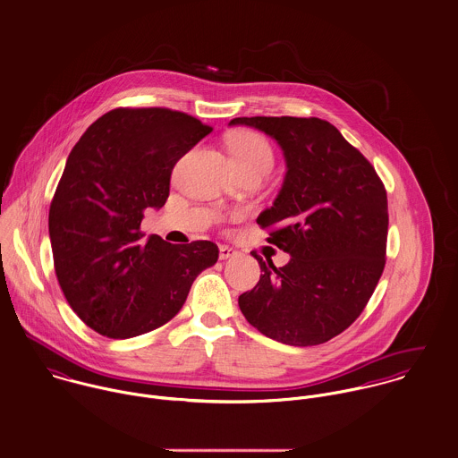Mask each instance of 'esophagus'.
Listing matches in <instances>:
<instances>
[{
	"instance_id": "1",
	"label": "esophagus",
	"mask_w": 458,
	"mask_h": 458,
	"mask_svg": "<svg viewBox=\"0 0 458 458\" xmlns=\"http://www.w3.org/2000/svg\"><path fill=\"white\" fill-rule=\"evenodd\" d=\"M233 256H236V250H234V249H231V247H227V245H220V249H218V258H220V261H225V259H229V258H233Z\"/></svg>"
}]
</instances>
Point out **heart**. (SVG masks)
<instances>
[{
  "mask_svg": "<svg viewBox=\"0 0 458 458\" xmlns=\"http://www.w3.org/2000/svg\"><path fill=\"white\" fill-rule=\"evenodd\" d=\"M231 160L236 169L267 167L273 162V151L267 140L256 131H236L227 139Z\"/></svg>",
  "mask_w": 458,
  "mask_h": 458,
  "instance_id": "1",
  "label": "heart"
}]
</instances>
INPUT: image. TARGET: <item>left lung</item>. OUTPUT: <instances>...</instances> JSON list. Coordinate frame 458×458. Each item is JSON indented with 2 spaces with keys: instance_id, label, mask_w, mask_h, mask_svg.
<instances>
[{
  "instance_id": "8db88e82",
  "label": "left lung",
  "mask_w": 458,
  "mask_h": 458,
  "mask_svg": "<svg viewBox=\"0 0 458 458\" xmlns=\"http://www.w3.org/2000/svg\"><path fill=\"white\" fill-rule=\"evenodd\" d=\"M273 137L287 173L273 206L258 216L267 243L291 256L238 298L245 319L287 345H318L351 327L386 264L388 197L372 164L319 118H234Z\"/></svg>"
}]
</instances>
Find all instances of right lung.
<instances>
[{
  "instance_id": "add662e5",
  "label": "right lung",
  "mask_w": 458,
  "mask_h": 458,
  "mask_svg": "<svg viewBox=\"0 0 458 458\" xmlns=\"http://www.w3.org/2000/svg\"><path fill=\"white\" fill-rule=\"evenodd\" d=\"M211 131L180 111L118 107L72 148L49 236L62 291L86 327L131 338L165 325L218 259L211 242L171 245L140 233L144 211L165 204L176 162Z\"/></svg>"
}]
</instances>
